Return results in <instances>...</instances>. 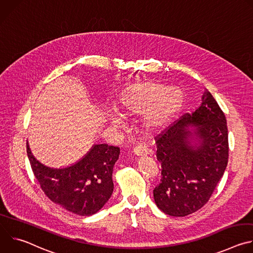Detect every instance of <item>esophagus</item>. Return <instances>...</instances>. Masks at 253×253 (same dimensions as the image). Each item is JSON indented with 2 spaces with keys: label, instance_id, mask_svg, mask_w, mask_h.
<instances>
[{
  "label": "esophagus",
  "instance_id": "34e87169",
  "mask_svg": "<svg viewBox=\"0 0 253 253\" xmlns=\"http://www.w3.org/2000/svg\"><path fill=\"white\" fill-rule=\"evenodd\" d=\"M134 154L137 156H146L148 155V150L146 149L145 146H143L142 144H139V145L134 147Z\"/></svg>",
  "mask_w": 253,
  "mask_h": 253
}]
</instances>
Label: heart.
Here are the masks:
<instances>
[{
	"label": "heart",
	"instance_id": "b5f03b06",
	"mask_svg": "<svg viewBox=\"0 0 253 253\" xmlns=\"http://www.w3.org/2000/svg\"><path fill=\"white\" fill-rule=\"evenodd\" d=\"M186 94L179 87L159 81H142L126 86L119 94L115 108L120 114L148 112L144 126L154 132L167 125L183 109Z\"/></svg>",
	"mask_w": 253,
	"mask_h": 253
}]
</instances>
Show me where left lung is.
I'll use <instances>...</instances> for the list:
<instances>
[{"mask_svg": "<svg viewBox=\"0 0 253 253\" xmlns=\"http://www.w3.org/2000/svg\"><path fill=\"white\" fill-rule=\"evenodd\" d=\"M156 140L160 184L153 190L157 207L183 217L207 203L228 162L226 118L206 89L192 114H185Z\"/></svg>", "mask_w": 253, "mask_h": 253, "instance_id": "1", "label": "left lung"}]
</instances>
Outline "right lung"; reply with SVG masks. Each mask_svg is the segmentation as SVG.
<instances>
[{
  "label": "right lung",
  "instance_id": "right-lung-1",
  "mask_svg": "<svg viewBox=\"0 0 253 253\" xmlns=\"http://www.w3.org/2000/svg\"><path fill=\"white\" fill-rule=\"evenodd\" d=\"M27 154L35 177L54 203L81 216L97 213L113 193V168L119 147L94 144L78 162L53 168L36 158L27 142Z\"/></svg>",
  "mask_w": 253,
  "mask_h": 253
}]
</instances>
